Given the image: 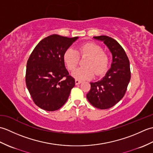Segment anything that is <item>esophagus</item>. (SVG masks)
<instances>
[{
    "label": "esophagus",
    "instance_id": "1",
    "mask_svg": "<svg viewBox=\"0 0 153 153\" xmlns=\"http://www.w3.org/2000/svg\"><path fill=\"white\" fill-rule=\"evenodd\" d=\"M75 83H76V85H79V84L82 83V81L78 80V79H76L75 80Z\"/></svg>",
    "mask_w": 153,
    "mask_h": 153
}]
</instances>
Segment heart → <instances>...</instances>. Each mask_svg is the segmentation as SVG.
Returning <instances> with one entry per match:
<instances>
[{"label":"heart","mask_w":153,"mask_h":153,"mask_svg":"<svg viewBox=\"0 0 153 153\" xmlns=\"http://www.w3.org/2000/svg\"><path fill=\"white\" fill-rule=\"evenodd\" d=\"M87 56L85 67L77 68L72 73L75 78L79 80L91 79L95 74L100 76L106 71L108 64V58L103 53L101 47L94 43H86L81 45L77 51L69 48L64 54V60L68 69L72 71L76 68L79 61V56Z\"/></svg>","instance_id":"obj_1"}]
</instances>
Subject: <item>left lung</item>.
Instances as JSON below:
<instances>
[{
    "instance_id": "1",
    "label": "left lung",
    "mask_w": 153,
    "mask_h": 153,
    "mask_svg": "<svg viewBox=\"0 0 153 153\" xmlns=\"http://www.w3.org/2000/svg\"><path fill=\"white\" fill-rule=\"evenodd\" d=\"M108 47L112 56L110 68L105 77L97 82H91L87 99L99 109H108L114 106L124 96L131 78L129 61L125 51L118 42L106 35L93 37Z\"/></svg>"
}]
</instances>
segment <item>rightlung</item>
<instances>
[{
    "label": "right lung",
    "mask_w": 153,
    "mask_h": 153,
    "mask_svg": "<svg viewBox=\"0 0 153 153\" xmlns=\"http://www.w3.org/2000/svg\"><path fill=\"white\" fill-rule=\"evenodd\" d=\"M78 37L51 35L35 47L27 62L25 83L35 105L47 111L62 106L75 86L65 66L64 54Z\"/></svg>",
    "instance_id": "add662e5"
}]
</instances>
